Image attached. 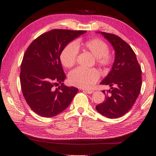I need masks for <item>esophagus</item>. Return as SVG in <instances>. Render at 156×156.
Returning a JSON list of instances; mask_svg holds the SVG:
<instances>
[{
  "instance_id": "esophagus-1",
  "label": "esophagus",
  "mask_w": 156,
  "mask_h": 156,
  "mask_svg": "<svg viewBox=\"0 0 156 156\" xmlns=\"http://www.w3.org/2000/svg\"><path fill=\"white\" fill-rule=\"evenodd\" d=\"M82 91H83L84 92H86V93H87V94H92V93H93L94 92V91L93 90H82Z\"/></svg>"
}]
</instances>
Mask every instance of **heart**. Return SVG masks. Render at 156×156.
Listing matches in <instances>:
<instances>
[{
  "instance_id": "heart-1",
  "label": "heart",
  "mask_w": 156,
  "mask_h": 156,
  "mask_svg": "<svg viewBox=\"0 0 156 156\" xmlns=\"http://www.w3.org/2000/svg\"><path fill=\"white\" fill-rule=\"evenodd\" d=\"M78 49L88 51L95 57L96 64L100 67L107 69L113 64L114 58L109 53V47L105 41L94 38L85 41L70 42L63 48L59 59L66 68H72L76 62ZM100 77V72L97 69L76 68L68 75L69 83L74 87L88 89L91 88Z\"/></svg>"
}]
</instances>
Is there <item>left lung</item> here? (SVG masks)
<instances>
[{"label":"left lung","mask_w":156,"mask_h":156,"mask_svg":"<svg viewBox=\"0 0 156 156\" xmlns=\"http://www.w3.org/2000/svg\"><path fill=\"white\" fill-rule=\"evenodd\" d=\"M115 50L112 69L101 82L109 85L104 102L96 106L97 111L106 117L119 118L130 110L141 90V69L135 52L127 42L112 34L101 32Z\"/></svg>","instance_id":"obj_1"}]
</instances>
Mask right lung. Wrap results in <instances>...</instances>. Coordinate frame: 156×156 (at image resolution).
Here are the masks:
<instances>
[{
    "label": "right lung",
    "mask_w": 156,
    "mask_h": 156,
    "mask_svg": "<svg viewBox=\"0 0 156 156\" xmlns=\"http://www.w3.org/2000/svg\"><path fill=\"white\" fill-rule=\"evenodd\" d=\"M86 31L52 29L29 45L21 65L20 82L27 105L35 113L52 117L70 104L78 89L64 85L66 78L59 55L69 41ZM61 85L56 87L58 84Z\"/></svg>",
    "instance_id": "obj_1"
}]
</instances>
